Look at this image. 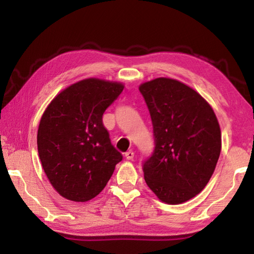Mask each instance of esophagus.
<instances>
[{"mask_svg":"<svg viewBox=\"0 0 254 254\" xmlns=\"http://www.w3.org/2000/svg\"><path fill=\"white\" fill-rule=\"evenodd\" d=\"M126 158L127 160H132V159L134 158V152L131 151V150H128V151L126 152Z\"/></svg>","mask_w":254,"mask_h":254,"instance_id":"1","label":"esophagus"}]
</instances>
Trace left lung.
Listing matches in <instances>:
<instances>
[{"mask_svg": "<svg viewBox=\"0 0 254 254\" xmlns=\"http://www.w3.org/2000/svg\"><path fill=\"white\" fill-rule=\"evenodd\" d=\"M154 148L142 165L144 180L168 204L187 201L209 182L221 153V130L212 107L178 80L157 78L142 84Z\"/></svg>", "mask_w": 254, "mask_h": 254, "instance_id": "1", "label": "left lung"}]
</instances>
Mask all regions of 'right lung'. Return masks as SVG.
<instances>
[{
	"label": "right lung",
	"instance_id": "obj_1",
	"mask_svg": "<svg viewBox=\"0 0 254 254\" xmlns=\"http://www.w3.org/2000/svg\"><path fill=\"white\" fill-rule=\"evenodd\" d=\"M123 87L96 78L78 81L58 94L42 115L38 152L49 182L65 198H94L123 159L103 124V114Z\"/></svg>",
	"mask_w": 254,
	"mask_h": 254
}]
</instances>
